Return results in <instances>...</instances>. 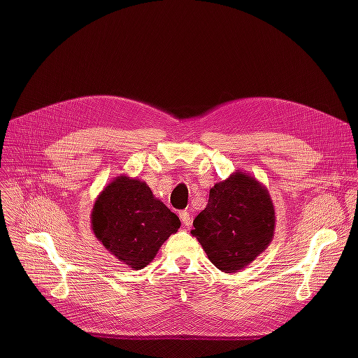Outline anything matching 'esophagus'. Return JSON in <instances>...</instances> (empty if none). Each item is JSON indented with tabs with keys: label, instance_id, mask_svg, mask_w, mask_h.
<instances>
[{
	"label": "esophagus",
	"instance_id": "esophagus-1",
	"mask_svg": "<svg viewBox=\"0 0 358 358\" xmlns=\"http://www.w3.org/2000/svg\"><path fill=\"white\" fill-rule=\"evenodd\" d=\"M180 219H181L182 224H185V227H190V223H192V215H190V212H187V210L180 212Z\"/></svg>",
	"mask_w": 358,
	"mask_h": 358
}]
</instances>
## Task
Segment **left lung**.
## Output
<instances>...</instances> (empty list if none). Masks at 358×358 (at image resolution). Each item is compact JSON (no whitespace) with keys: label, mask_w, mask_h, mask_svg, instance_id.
I'll use <instances>...</instances> for the list:
<instances>
[{"label":"left lung","mask_w":358,"mask_h":358,"mask_svg":"<svg viewBox=\"0 0 358 358\" xmlns=\"http://www.w3.org/2000/svg\"><path fill=\"white\" fill-rule=\"evenodd\" d=\"M192 235L223 273L243 270L274 238L275 212L270 193L251 174L236 171L216 182L194 222Z\"/></svg>","instance_id":"left-lung-1"}]
</instances>
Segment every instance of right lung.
<instances>
[{
    "label": "right lung",
    "mask_w": 358,
    "mask_h": 358,
    "mask_svg": "<svg viewBox=\"0 0 358 358\" xmlns=\"http://www.w3.org/2000/svg\"><path fill=\"white\" fill-rule=\"evenodd\" d=\"M180 224L145 181L124 174L104 187L91 212L94 235L131 270L146 267Z\"/></svg>",
    "instance_id": "1"
}]
</instances>
